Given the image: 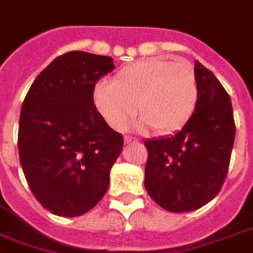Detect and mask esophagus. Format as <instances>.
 Masks as SVG:
<instances>
[{"mask_svg": "<svg viewBox=\"0 0 253 253\" xmlns=\"http://www.w3.org/2000/svg\"><path fill=\"white\" fill-rule=\"evenodd\" d=\"M125 143H126V144L138 143V140L135 139V138H131V136H126V138H125Z\"/></svg>", "mask_w": 253, "mask_h": 253, "instance_id": "1", "label": "esophagus"}]
</instances>
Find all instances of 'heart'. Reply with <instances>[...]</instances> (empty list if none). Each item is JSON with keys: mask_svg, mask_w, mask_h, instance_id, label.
<instances>
[{"mask_svg": "<svg viewBox=\"0 0 253 253\" xmlns=\"http://www.w3.org/2000/svg\"><path fill=\"white\" fill-rule=\"evenodd\" d=\"M199 86L194 67L188 62H169L147 58L125 67L114 82L99 81L94 87V103L105 121L123 130L138 111L134 127H151L161 134L182 128L198 105Z\"/></svg>", "mask_w": 253, "mask_h": 253, "instance_id": "heart-1", "label": "heart"}]
</instances>
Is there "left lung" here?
Here are the masks:
<instances>
[{"instance_id": "8db88e82", "label": "left lung", "mask_w": 253, "mask_h": 253, "mask_svg": "<svg viewBox=\"0 0 253 253\" xmlns=\"http://www.w3.org/2000/svg\"><path fill=\"white\" fill-rule=\"evenodd\" d=\"M198 105L182 130L147 139L144 187L169 212L195 211L211 202L224 183L235 140L231 98L208 70L195 61Z\"/></svg>"}]
</instances>
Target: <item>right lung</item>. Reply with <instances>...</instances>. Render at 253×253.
I'll return each mask as SVG.
<instances>
[{"label": "right lung", "instance_id": "right-lung-1", "mask_svg": "<svg viewBox=\"0 0 253 253\" xmlns=\"http://www.w3.org/2000/svg\"><path fill=\"white\" fill-rule=\"evenodd\" d=\"M115 69L105 55L69 51L43 69L19 115L18 152L33 195L58 216L95 207L110 184L123 136L94 105V87Z\"/></svg>", "mask_w": 253, "mask_h": 253}]
</instances>
